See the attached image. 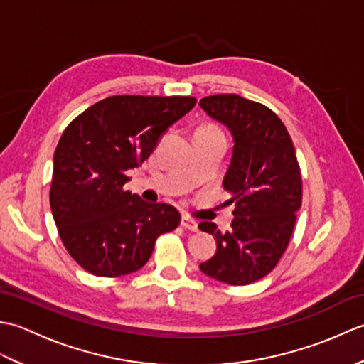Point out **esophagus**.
<instances>
[{"label": "esophagus", "instance_id": "esophagus-1", "mask_svg": "<svg viewBox=\"0 0 364 364\" xmlns=\"http://www.w3.org/2000/svg\"><path fill=\"white\" fill-rule=\"evenodd\" d=\"M181 227L184 228V230H189V231H196L198 230V227H197V222L194 220V219H191V218H188V215H183L181 218Z\"/></svg>", "mask_w": 364, "mask_h": 364}]
</instances>
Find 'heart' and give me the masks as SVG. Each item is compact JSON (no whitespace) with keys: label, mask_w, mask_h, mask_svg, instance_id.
Segmentation results:
<instances>
[{"label":"heart","mask_w":364,"mask_h":364,"mask_svg":"<svg viewBox=\"0 0 364 364\" xmlns=\"http://www.w3.org/2000/svg\"><path fill=\"white\" fill-rule=\"evenodd\" d=\"M203 128H213V127H203Z\"/></svg>","instance_id":"heart-1"}]
</instances>
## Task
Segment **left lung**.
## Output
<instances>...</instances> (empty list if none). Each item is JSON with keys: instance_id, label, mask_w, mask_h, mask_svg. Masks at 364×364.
I'll list each match as a JSON object with an SVG mask.
<instances>
[{"instance_id": "1", "label": "left lung", "mask_w": 364, "mask_h": 364, "mask_svg": "<svg viewBox=\"0 0 364 364\" xmlns=\"http://www.w3.org/2000/svg\"><path fill=\"white\" fill-rule=\"evenodd\" d=\"M200 107L228 127L233 158L223 189L235 205L233 223L220 233L215 223L198 228L214 236L218 252L200 270L222 283L244 286L261 280L288 247L301 206V175L288 129L267 106L236 94L200 100Z\"/></svg>"}]
</instances>
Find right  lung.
<instances>
[{
    "label": "right lung",
    "instance_id": "1",
    "mask_svg": "<svg viewBox=\"0 0 364 364\" xmlns=\"http://www.w3.org/2000/svg\"><path fill=\"white\" fill-rule=\"evenodd\" d=\"M194 97L114 95L70 122L54 151L50 205L70 257L97 277L136 272L156 239L180 225L167 203L123 189L162 133L196 106Z\"/></svg>",
    "mask_w": 364,
    "mask_h": 364
}]
</instances>
